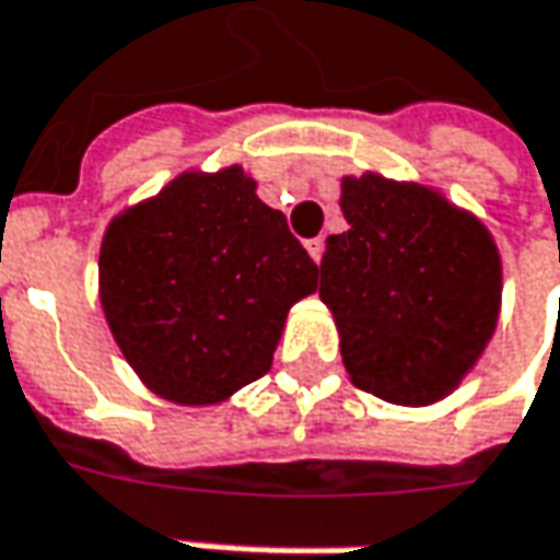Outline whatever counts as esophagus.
Wrapping results in <instances>:
<instances>
[{
  "instance_id": "esophagus-1",
  "label": "esophagus",
  "mask_w": 560,
  "mask_h": 560,
  "mask_svg": "<svg viewBox=\"0 0 560 560\" xmlns=\"http://www.w3.org/2000/svg\"><path fill=\"white\" fill-rule=\"evenodd\" d=\"M306 250H310V257H313V260L322 262V254H325V242H322V238H310V242H306Z\"/></svg>"
}]
</instances>
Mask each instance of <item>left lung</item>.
Returning a JSON list of instances; mask_svg holds the SVG:
<instances>
[{
  "label": "left lung",
  "instance_id": "8db88e82",
  "mask_svg": "<svg viewBox=\"0 0 560 560\" xmlns=\"http://www.w3.org/2000/svg\"><path fill=\"white\" fill-rule=\"evenodd\" d=\"M347 232L328 235L318 298L350 381L396 406L450 396L487 350L502 260L487 225L436 188L343 176Z\"/></svg>",
  "mask_w": 560,
  "mask_h": 560
}]
</instances>
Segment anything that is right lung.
<instances>
[{"mask_svg": "<svg viewBox=\"0 0 560 560\" xmlns=\"http://www.w3.org/2000/svg\"><path fill=\"white\" fill-rule=\"evenodd\" d=\"M318 266L232 164L188 170L117 213L102 238L107 328L151 394L213 406L269 372L288 310Z\"/></svg>", "mask_w": 560, "mask_h": 560, "instance_id": "right-lung-1", "label": "right lung"}]
</instances>
